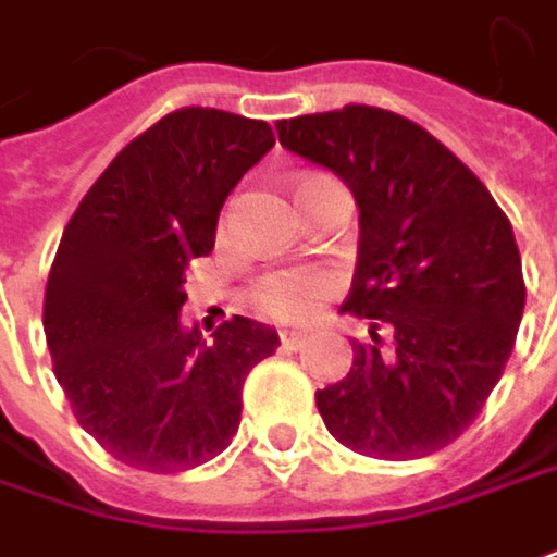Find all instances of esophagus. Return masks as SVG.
<instances>
[{
    "instance_id": "obj_1",
    "label": "esophagus",
    "mask_w": 557,
    "mask_h": 557,
    "mask_svg": "<svg viewBox=\"0 0 557 557\" xmlns=\"http://www.w3.org/2000/svg\"><path fill=\"white\" fill-rule=\"evenodd\" d=\"M280 342H283V348L298 351V348L308 342V333H301V330H283V333H280Z\"/></svg>"
}]
</instances>
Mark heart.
<instances>
[{"label": "heart", "instance_id": "heart-1", "mask_svg": "<svg viewBox=\"0 0 557 557\" xmlns=\"http://www.w3.org/2000/svg\"><path fill=\"white\" fill-rule=\"evenodd\" d=\"M326 289V274L317 268H283L256 283V305L277 320H301L314 311Z\"/></svg>", "mask_w": 557, "mask_h": 557}]
</instances>
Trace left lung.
<instances>
[{
  "mask_svg": "<svg viewBox=\"0 0 557 557\" xmlns=\"http://www.w3.org/2000/svg\"><path fill=\"white\" fill-rule=\"evenodd\" d=\"M286 150L336 172L360 209L345 314L367 317L348 375L317 410L348 450L419 459L453 444L499 382L524 311L521 256L506 212L422 125L348 104L280 120ZM392 325V352L374 330Z\"/></svg>",
  "mask_w": 557,
  "mask_h": 557,
  "instance_id": "left-lung-1",
  "label": "left lung"
}]
</instances>
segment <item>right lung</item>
Segmentation results:
<instances>
[{
    "mask_svg": "<svg viewBox=\"0 0 557 557\" xmlns=\"http://www.w3.org/2000/svg\"><path fill=\"white\" fill-rule=\"evenodd\" d=\"M274 132L212 107L150 125L91 184L64 227L42 326L79 425L132 469L187 471L240 429L243 382L277 330L234 317L184 330V271L212 252L219 212Z\"/></svg>",
    "mask_w": 557,
    "mask_h": 557,
    "instance_id": "right-lung-1",
    "label": "right lung"
}]
</instances>
